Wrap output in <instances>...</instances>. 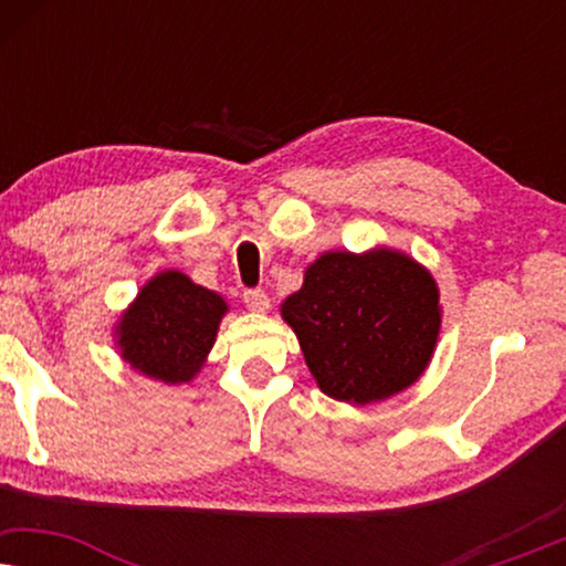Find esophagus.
Returning a JSON list of instances; mask_svg holds the SVG:
<instances>
[{
    "label": "esophagus",
    "mask_w": 566,
    "mask_h": 566,
    "mask_svg": "<svg viewBox=\"0 0 566 566\" xmlns=\"http://www.w3.org/2000/svg\"><path fill=\"white\" fill-rule=\"evenodd\" d=\"M244 304L254 314H265L268 308H270V298H268L265 291L252 289V291H244Z\"/></svg>",
    "instance_id": "obj_1"
}]
</instances>
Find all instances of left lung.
<instances>
[{
	"mask_svg": "<svg viewBox=\"0 0 566 566\" xmlns=\"http://www.w3.org/2000/svg\"><path fill=\"white\" fill-rule=\"evenodd\" d=\"M314 381L347 405H374L420 381L443 306L432 273L407 252L374 247L316 258L281 304Z\"/></svg>",
	"mask_w": 566,
	"mask_h": 566,
	"instance_id": "1",
	"label": "left lung"
}]
</instances>
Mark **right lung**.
<instances>
[{
	"mask_svg": "<svg viewBox=\"0 0 566 566\" xmlns=\"http://www.w3.org/2000/svg\"><path fill=\"white\" fill-rule=\"evenodd\" d=\"M229 304L180 270L149 277L120 314L113 337L128 368L167 386L188 384L206 366Z\"/></svg>",
	"mask_w": 566,
	"mask_h": 566,
	"instance_id": "right-lung-1",
	"label": "right lung"
}]
</instances>
